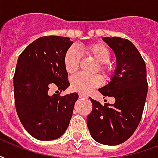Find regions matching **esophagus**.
I'll return each mask as SVG.
<instances>
[{"instance_id":"34e87169","label":"esophagus","mask_w":158,"mask_h":158,"mask_svg":"<svg viewBox=\"0 0 158 158\" xmlns=\"http://www.w3.org/2000/svg\"><path fill=\"white\" fill-rule=\"evenodd\" d=\"M79 98H87L88 97L86 96L85 94H82V93H80L79 94Z\"/></svg>"}]
</instances>
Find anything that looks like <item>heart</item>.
<instances>
[{
    "instance_id": "heart-1",
    "label": "heart",
    "mask_w": 158,
    "mask_h": 158,
    "mask_svg": "<svg viewBox=\"0 0 158 158\" xmlns=\"http://www.w3.org/2000/svg\"><path fill=\"white\" fill-rule=\"evenodd\" d=\"M86 52L90 56L100 64L99 70L103 76H106L108 74V69L105 64L110 61V52L107 47L102 44H92L85 48ZM80 63V52L76 46H72L66 52L64 56V67L69 74H74L79 68ZM71 88L73 90L79 93H89L95 88L98 87L102 83V78L100 76H86L83 74H77L71 77L70 79Z\"/></svg>"
}]
</instances>
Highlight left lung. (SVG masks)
<instances>
[{"instance_id":"obj_1","label":"left lung","mask_w":158,"mask_h":158,"mask_svg":"<svg viewBox=\"0 0 158 158\" xmlns=\"http://www.w3.org/2000/svg\"><path fill=\"white\" fill-rule=\"evenodd\" d=\"M116 57V68L108 84L98 90L113 97V105L102 106L90 98L92 111L87 117L91 137L105 145H118L134 134L141 121L148 82L146 65L135 45L127 40L113 37L102 39Z\"/></svg>"}]
</instances>
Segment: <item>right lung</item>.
<instances>
[{
    "mask_svg": "<svg viewBox=\"0 0 158 158\" xmlns=\"http://www.w3.org/2000/svg\"><path fill=\"white\" fill-rule=\"evenodd\" d=\"M72 44L66 37H41L17 60L13 81L16 112L28 133L40 141L55 140L63 135L78 99L76 92L63 97L49 94L53 85L61 91L70 85L64 56Z\"/></svg>",
    "mask_w": 158,
    "mask_h": 158,
    "instance_id": "add662e5",
    "label": "right lung"
}]
</instances>
